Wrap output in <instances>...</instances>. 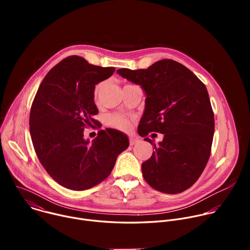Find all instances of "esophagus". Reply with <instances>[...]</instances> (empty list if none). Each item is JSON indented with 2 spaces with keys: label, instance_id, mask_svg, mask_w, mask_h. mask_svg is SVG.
Listing matches in <instances>:
<instances>
[{
  "label": "esophagus",
  "instance_id": "1",
  "mask_svg": "<svg viewBox=\"0 0 250 250\" xmlns=\"http://www.w3.org/2000/svg\"><path fill=\"white\" fill-rule=\"evenodd\" d=\"M139 142V139L136 138V137H133V136H129V145L130 146H134L136 144H138Z\"/></svg>",
  "mask_w": 250,
  "mask_h": 250
}]
</instances>
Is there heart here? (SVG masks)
Masks as SVG:
<instances>
[{
	"instance_id": "obj_1",
	"label": "heart",
	"mask_w": 250,
	"mask_h": 250,
	"mask_svg": "<svg viewBox=\"0 0 250 250\" xmlns=\"http://www.w3.org/2000/svg\"><path fill=\"white\" fill-rule=\"evenodd\" d=\"M102 85L103 84L100 83V84H98L95 87V91H94L95 99H97L98 94H99V92H100V90L102 88ZM109 124L112 126H114V127H116L118 129L124 130V131H127L131 127V121L128 118H126V117L121 115V114H114V115L110 116L109 117Z\"/></svg>"
}]
</instances>
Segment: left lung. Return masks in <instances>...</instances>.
Here are the masks:
<instances>
[{
    "instance_id": "8db88e82",
    "label": "left lung",
    "mask_w": 250,
    "mask_h": 250,
    "mask_svg": "<svg viewBox=\"0 0 250 250\" xmlns=\"http://www.w3.org/2000/svg\"><path fill=\"white\" fill-rule=\"evenodd\" d=\"M146 93L138 134L160 132L151 157L141 164L146 181L155 190L178 194L189 189L204 171L212 144L215 118L204 83L179 62L162 59L147 69L117 70ZM145 140H152L148 137Z\"/></svg>"
}]
</instances>
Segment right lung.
Listing matches in <instances>:
<instances>
[{"label":"right lung","instance_id":"right-lung-1","mask_svg":"<svg viewBox=\"0 0 250 250\" xmlns=\"http://www.w3.org/2000/svg\"><path fill=\"white\" fill-rule=\"evenodd\" d=\"M115 70L69 56L46 74L34 97L29 116L34 150L46 172L67 189L83 191L104 181L128 147L127 136L113 128L100 130L92 141L84 138L99 113L95 86Z\"/></svg>","mask_w":250,"mask_h":250}]
</instances>
